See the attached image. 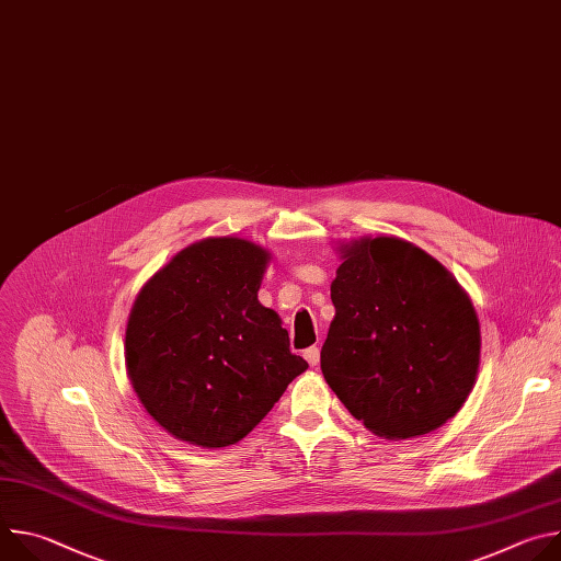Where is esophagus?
<instances>
[{
  "label": "esophagus",
  "mask_w": 561,
  "mask_h": 561,
  "mask_svg": "<svg viewBox=\"0 0 561 561\" xmlns=\"http://www.w3.org/2000/svg\"><path fill=\"white\" fill-rule=\"evenodd\" d=\"M304 357H306V362H308L310 366H317V364H319V348H317V346L306 348V351H304Z\"/></svg>",
  "instance_id": "obj_1"
}]
</instances>
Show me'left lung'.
I'll use <instances>...</instances> for the list:
<instances>
[{
	"label": "left lung",
	"instance_id": "left-lung-1",
	"mask_svg": "<svg viewBox=\"0 0 561 561\" xmlns=\"http://www.w3.org/2000/svg\"><path fill=\"white\" fill-rule=\"evenodd\" d=\"M322 373L348 413L386 439L426 435L466 402L479 322L463 288L397 237L344 247Z\"/></svg>",
	"mask_w": 561,
	"mask_h": 561
}]
</instances>
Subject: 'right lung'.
I'll list each match as a JSON object with an SVG mask.
<instances>
[{
	"instance_id": "right-lung-1",
	"label": "right lung",
	"mask_w": 561,
	"mask_h": 561,
	"mask_svg": "<svg viewBox=\"0 0 561 561\" xmlns=\"http://www.w3.org/2000/svg\"><path fill=\"white\" fill-rule=\"evenodd\" d=\"M268 253L208 237L178 253L137 295L126 368L148 415L182 442L244 439L308 364L257 299Z\"/></svg>"
}]
</instances>
